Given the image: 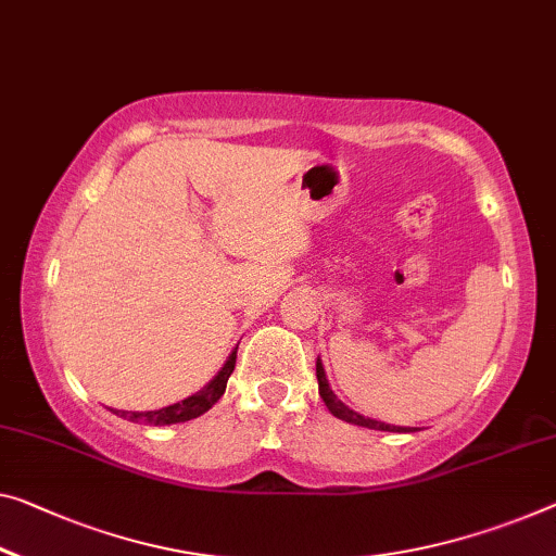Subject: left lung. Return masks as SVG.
<instances>
[{
    "label": "left lung",
    "instance_id": "left-lung-1",
    "mask_svg": "<svg viewBox=\"0 0 556 556\" xmlns=\"http://www.w3.org/2000/svg\"><path fill=\"white\" fill-rule=\"evenodd\" d=\"M315 375H318V390H320L323 403H326V407L330 409L332 415L338 417V420H345V422H350V425H361V427H367V430H382V432H413V430H407V427H397V425H388V422H380V420H370V417L357 415L355 409H350L348 405L340 403V400L336 397V392H332V390H330V386H328V378H326V370H323L320 357H318V363H315Z\"/></svg>",
    "mask_w": 556,
    "mask_h": 556
}]
</instances>
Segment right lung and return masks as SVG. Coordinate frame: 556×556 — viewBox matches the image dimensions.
I'll return each mask as SVG.
<instances>
[{"label":"right lung","mask_w":556,"mask_h":556,"mask_svg":"<svg viewBox=\"0 0 556 556\" xmlns=\"http://www.w3.org/2000/svg\"><path fill=\"white\" fill-rule=\"evenodd\" d=\"M236 350L228 355V361L224 363V367H220L216 378H213L206 388L193 392L191 397L181 400V403H174V405L161 407V409H147V413H129V409H114V413L118 417H124V420L143 422V425H176V422L193 420V417L208 413V409L216 405L220 395L226 392V382L236 367Z\"/></svg>","instance_id":"add662e5"}]
</instances>
